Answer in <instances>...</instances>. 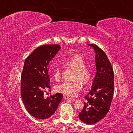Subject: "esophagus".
Masks as SVG:
<instances>
[{"mask_svg":"<svg viewBox=\"0 0 133 133\" xmlns=\"http://www.w3.org/2000/svg\"><path fill=\"white\" fill-rule=\"evenodd\" d=\"M64 98L65 99H70V100H73V101H75V98H71V97H69V96H66L64 97Z\"/></svg>","mask_w":133,"mask_h":133,"instance_id":"34e87169","label":"esophagus"}]
</instances>
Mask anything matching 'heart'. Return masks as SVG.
Segmentation results:
<instances>
[{"instance_id": "obj_1", "label": "heart", "mask_w": 133, "mask_h": 133, "mask_svg": "<svg viewBox=\"0 0 133 133\" xmlns=\"http://www.w3.org/2000/svg\"><path fill=\"white\" fill-rule=\"evenodd\" d=\"M66 64L75 69L76 73L75 76L76 80L73 82H63L56 85V90L58 93H62L69 97L76 96L82 89V84H87L93 77V72L90 69L85 67V62L79 55H75L65 60ZM56 80H59L61 78V68L59 66L56 67L53 73Z\"/></svg>"}]
</instances>
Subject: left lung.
Segmentation results:
<instances>
[{
	"mask_svg": "<svg viewBox=\"0 0 133 133\" xmlns=\"http://www.w3.org/2000/svg\"><path fill=\"white\" fill-rule=\"evenodd\" d=\"M96 53V73L90 91L85 96L86 102L78 114L80 120L92 124L102 120L109 112L114 93V71L104 51L89 44Z\"/></svg>",
	"mask_w": 133,
	"mask_h": 133,
	"instance_id": "8db88e82",
	"label": "left lung"
}]
</instances>
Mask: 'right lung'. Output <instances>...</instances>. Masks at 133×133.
Masks as SVG:
<instances>
[{"mask_svg":"<svg viewBox=\"0 0 133 133\" xmlns=\"http://www.w3.org/2000/svg\"><path fill=\"white\" fill-rule=\"evenodd\" d=\"M61 49L58 44L39 47L26 58L21 75V97L29 113L44 120L55 113L63 98L57 93L45 98L44 92L50 91L48 65Z\"/></svg>","mask_w":133,"mask_h":133,"instance_id":"add662e5","label":"right lung"}]
</instances>
